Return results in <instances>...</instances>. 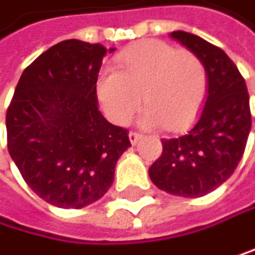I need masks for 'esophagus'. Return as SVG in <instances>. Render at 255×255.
I'll list each match as a JSON object with an SVG mask.
<instances>
[{
    "instance_id": "1",
    "label": "esophagus",
    "mask_w": 255,
    "mask_h": 255,
    "mask_svg": "<svg viewBox=\"0 0 255 255\" xmlns=\"http://www.w3.org/2000/svg\"><path fill=\"white\" fill-rule=\"evenodd\" d=\"M140 136H142V134H140L139 131H130V133H128V137H130V142H131L133 145H134V144L137 142V140L140 139Z\"/></svg>"
}]
</instances>
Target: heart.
I'll return each mask as SVG.
<instances>
[{"instance_id":"obj_1","label":"heart","mask_w":255,"mask_h":255,"mask_svg":"<svg viewBox=\"0 0 255 255\" xmlns=\"http://www.w3.org/2000/svg\"><path fill=\"white\" fill-rule=\"evenodd\" d=\"M207 90L206 68L198 55L172 44L148 40L122 52L118 72H107L99 82V97L108 116L130 122L142 102V124L186 130L195 122Z\"/></svg>"}]
</instances>
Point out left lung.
<instances>
[{
	"label": "left lung",
	"mask_w": 255,
	"mask_h": 255,
	"mask_svg": "<svg viewBox=\"0 0 255 255\" xmlns=\"http://www.w3.org/2000/svg\"><path fill=\"white\" fill-rule=\"evenodd\" d=\"M170 35L200 57L206 68L204 107L187 134L162 139L161 156L148 169L158 189L197 198L222 186L239 165L251 130L250 94L236 63L218 46L193 33Z\"/></svg>",
	"instance_id": "1"
}]
</instances>
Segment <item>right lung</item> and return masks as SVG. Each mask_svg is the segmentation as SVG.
<instances>
[{
	"label": "right lung",
	"mask_w": 255,
	"mask_h": 255,
	"mask_svg": "<svg viewBox=\"0 0 255 255\" xmlns=\"http://www.w3.org/2000/svg\"><path fill=\"white\" fill-rule=\"evenodd\" d=\"M105 52L100 43L54 44L23 71L5 113L7 148L19 173L41 200L62 209L102 198L131 145L128 130L97 108Z\"/></svg>",
	"instance_id": "obj_1"
}]
</instances>
